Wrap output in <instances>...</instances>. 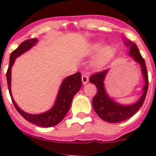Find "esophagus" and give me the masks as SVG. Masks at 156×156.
Wrapping results in <instances>:
<instances>
[{
    "instance_id": "esophagus-1",
    "label": "esophagus",
    "mask_w": 156,
    "mask_h": 156,
    "mask_svg": "<svg viewBox=\"0 0 156 156\" xmlns=\"http://www.w3.org/2000/svg\"><path fill=\"white\" fill-rule=\"evenodd\" d=\"M88 81H89V77H88V76L86 75V74H83V75L82 76L83 84H86L87 83H88Z\"/></svg>"
}]
</instances>
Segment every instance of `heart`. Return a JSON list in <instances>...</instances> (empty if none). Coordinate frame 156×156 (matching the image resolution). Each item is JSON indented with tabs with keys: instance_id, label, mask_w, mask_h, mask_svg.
<instances>
[{
	"instance_id": "heart-1",
	"label": "heart",
	"mask_w": 156,
	"mask_h": 156,
	"mask_svg": "<svg viewBox=\"0 0 156 156\" xmlns=\"http://www.w3.org/2000/svg\"><path fill=\"white\" fill-rule=\"evenodd\" d=\"M115 48L112 44H106L104 41H95L87 46L84 54L87 56L96 55L91 62L92 68L101 69L108 64L115 55Z\"/></svg>"
}]
</instances>
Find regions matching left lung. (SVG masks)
I'll use <instances>...</instances> for the list:
<instances>
[{
  "instance_id": "8db88e82",
  "label": "left lung",
  "mask_w": 156,
  "mask_h": 156,
  "mask_svg": "<svg viewBox=\"0 0 156 156\" xmlns=\"http://www.w3.org/2000/svg\"><path fill=\"white\" fill-rule=\"evenodd\" d=\"M124 41V40H123ZM124 44L129 48L127 56L139 64L144 79V87H142V94L138 100L134 103L129 105H123L117 102L110 97L107 93L105 87V80L108 73L110 69L92 75L89 79L91 83L97 87L98 91L92 101V105L101 119L108 122H119L129 119L135 114L142 106L148 91V78L147 69L144 58L140 55L137 45L129 40L124 41Z\"/></svg>"
}]
</instances>
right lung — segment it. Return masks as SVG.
Listing matches in <instances>:
<instances>
[{
  "mask_svg": "<svg viewBox=\"0 0 156 156\" xmlns=\"http://www.w3.org/2000/svg\"><path fill=\"white\" fill-rule=\"evenodd\" d=\"M37 42H38V40L36 38L27 40V41H23L14 51H12L10 55L9 66H8L6 73L7 82H8V90H9L11 98H12V102L19 114L25 119H27L28 122H31V123H34L39 126H42V127H51V126H55L61 122L68 112L74 95L79 91L82 86L81 74L80 73H76L73 75L66 77L63 80L60 85L53 106L47 112L39 114H30L22 110L18 106L17 103L15 101L13 97H12V90H11L12 68L16 58L24 54L25 52L28 51L30 49H31L33 47L37 44Z\"/></svg>",
  "mask_w": 156,
  "mask_h": 156,
  "instance_id": "obj_1",
  "label": "right lung"
}]
</instances>
